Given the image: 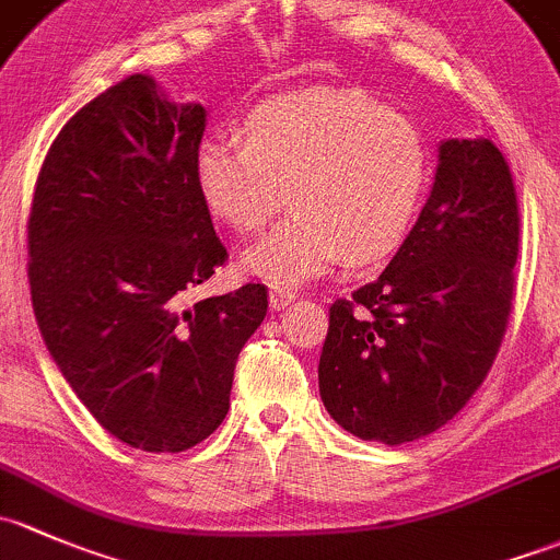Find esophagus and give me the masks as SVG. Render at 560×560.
I'll use <instances>...</instances> for the list:
<instances>
[{"instance_id": "1", "label": "esophagus", "mask_w": 560, "mask_h": 560, "mask_svg": "<svg viewBox=\"0 0 560 560\" xmlns=\"http://www.w3.org/2000/svg\"><path fill=\"white\" fill-rule=\"evenodd\" d=\"M291 302H296V293L282 291V288H275V291H269V307H272V310H285Z\"/></svg>"}]
</instances>
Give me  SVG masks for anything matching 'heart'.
<instances>
[{"label": "heart", "instance_id": "heart-1", "mask_svg": "<svg viewBox=\"0 0 560 560\" xmlns=\"http://www.w3.org/2000/svg\"><path fill=\"white\" fill-rule=\"evenodd\" d=\"M242 137L212 135L194 151L207 210L240 234L278 226L245 247L240 269L293 288L342 256L369 264L396 250L429 183V145L412 118L361 91L288 94L250 109Z\"/></svg>", "mask_w": 560, "mask_h": 560}]
</instances>
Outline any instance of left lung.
I'll use <instances>...</instances> for the list:
<instances>
[{"label": "left lung", "mask_w": 560, "mask_h": 560, "mask_svg": "<svg viewBox=\"0 0 560 560\" xmlns=\"http://www.w3.org/2000/svg\"><path fill=\"white\" fill-rule=\"evenodd\" d=\"M517 237L499 148L486 137L442 142L434 186L396 256L331 304L318 383L345 431L401 445L464 409L504 339Z\"/></svg>", "instance_id": "8db88e82"}]
</instances>
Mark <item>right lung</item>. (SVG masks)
<instances>
[{
    "label": "right lung",
    "instance_id": "right-lung-1",
    "mask_svg": "<svg viewBox=\"0 0 560 560\" xmlns=\"http://www.w3.org/2000/svg\"><path fill=\"white\" fill-rule=\"evenodd\" d=\"M207 126L129 74L69 118L28 215V282L45 345L69 388L131 447L180 453L229 412L240 350L267 315L247 282L188 304L226 247L194 183Z\"/></svg>",
    "mask_w": 560,
    "mask_h": 560
}]
</instances>
